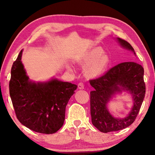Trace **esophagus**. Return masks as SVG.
<instances>
[{
	"label": "esophagus",
	"instance_id": "esophagus-1",
	"mask_svg": "<svg viewBox=\"0 0 155 155\" xmlns=\"http://www.w3.org/2000/svg\"><path fill=\"white\" fill-rule=\"evenodd\" d=\"M84 87V85L83 83H79L78 84V88H79V89H83Z\"/></svg>",
	"mask_w": 155,
	"mask_h": 155
}]
</instances>
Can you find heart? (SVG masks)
Returning a JSON list of instances; mask_svg holds the SVG:
<instances>
[{
    "mask_svg": "<svg viewBox=\"0 0 155 155\" xmlns=\"http://www.w3.org/2000/svg\"><path fill=\"white\" fill-rule=\"evenodd\" d=\"M103 51L100 48H95L84 54L79 60L81 65L87 66L85 74L88 77H93L101 74L109 62L108 56L103 54Z\"/></svg>",
    "mask_w": 155,
    "mask_h": 155,
    "instance_id": "b5f03b06",
    "label": "heart"
}]
</instances>
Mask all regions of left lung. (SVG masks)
<instances>
[{
	"instance_id": "1",
	"label": "left lung",
	"mask_w": 155,
	"mask_h": 155,
	"mask_svg": "<svg viewBox=\"0 0 155 155\" xmlns=\"http://www.w3.org/2000/svg\"><path fill=\"white\" fill-rule=\"evenodd\" d=\"M122 47L134 52L126 41L117 38ZM94 89L91 92V114L92 123L103 133L120 130L128 127L136 119L145 96L144 68L134 61L122 62L114 66L106 73L90 80ZM123 90L132 94L134 105L128 116L123 119L113 117L107 110L106 104L111 97Z\"/></svg>"
}]
</instances>
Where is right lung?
I'll use <instances>...</instances> for the list:
<instances>
[{
  "label": "right lung",
  "instance_id": "obj_1",
  "mask_svg": "<svg viewBox=\"0 0 155 155\" xmlns=\"http://www.w3.org/2000/svg\"><path fill=\"white\" fill-rule=\"evenodd\" d=\"M22 50L13 62L9 92L16 118L35 132L52 134L63 125L66 106L77 85L53 78L44 83L29 80L21 62Z\"/></svg>",
  "mask_w": 155,
  "mask_h": 155
}]
</instances>
